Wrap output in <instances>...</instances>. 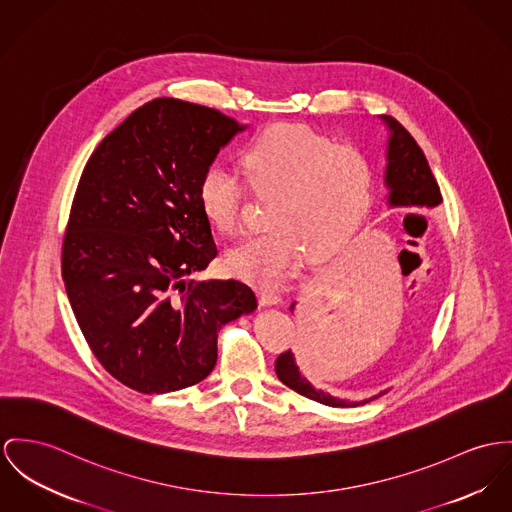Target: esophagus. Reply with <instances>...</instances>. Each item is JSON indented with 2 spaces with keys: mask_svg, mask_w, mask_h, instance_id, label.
Masks as SVG:
<instances>
[{
  "mask_svg": "<svg viewBox=\"0 0 512 512\" xmlns=\"http://www.w3.org/2000/svg\"><path fill=\"white\" fill-rule=\"evenodd\" d=\"M259 298H261V304L263 306H278L280 302H282V298H280V294L275 292V290H261V294H259Z\"/></svg>",
  "mask_w": 512,
  "mask_h": 512,
  "instance_id": "obj_1",
  "label": "esophagus"
}]
</instances>
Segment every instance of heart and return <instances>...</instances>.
I'll return each mask as SVG.
<instances>
[{"label":"heart","mask_w":512,"mask_h":512,"mask_svg":"<svg viewBox=\"0 0 512 512\" xmlns=\"http://www.w3.org/2000/svg\"><path fill=\"white\" fill-rule=\"evenodd\" d=\"M251 189L275 198L269 232L249 237L228 253L237 276L261 286H278L304 259L337 251L362 222L374 189V167L353 146L302 126H276L259 136L241 158ZM243 187L228 167L210 165L198 183L206 220L222 234H236Z\"/></svg>","instance_id":"obj_1"}]
</instances>
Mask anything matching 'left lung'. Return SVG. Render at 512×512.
Returning <instances> with one entry per match:
<instances>
[{
	"label": "left lung",
	"instance_id": "left-lung-1",
	"mask_svg": "<svg viewBox=\"0 0 512 512\" xmlns=\"http://www.w3.org/2000/svg\"><path fill=\"white\" fill-rule=\"evenodd\" d=\"M378 118L388 128L386 165H384V177H382L384 187L388 191L386 204L390 208H411V206L436 208L442 202V197L423 150L394 117L380 115ZM296 304L298 302L290 306V312L296 310ZM300 312H302L300 343L306 341V345L310 347V358L339 347L343 341L349 339L353 331L354 315L351 308L347 306H339V304L335 306V302L323 304L315 300L312 304V300H306ZM302 366H304V356L298 353L296 358V354L292 351H286L276 358V376L290 390L308 399H314L317 403H323L329 407H358L386 394V392H380L362 401L343 399L321 388H315L314 384L304 376Z\"/></svg>",
	"mask_w": 512,
	"mask_h": 512
}]
</instances>
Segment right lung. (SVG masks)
Instances as JSON below:
<instances>
[{
	"mask_svg": "<svg viewBox=\"0 0 512 512\" xmlns=\"http://www.w3.org/2000/svg\"><path fill=\"white\" fill-rule=\"evenodd\" d=\"M245 128L161 97L117 126L81 173L62 247L66 292L97 360L136 392L204 380L218 331L257 310L239 280H189L218 255L198 183Z\"/></svg>",
	"mask_w": 512,
	"mask_h": 512,
	"instance_id": "obj_1",
	"label": "right lung"
}]
</instances>
